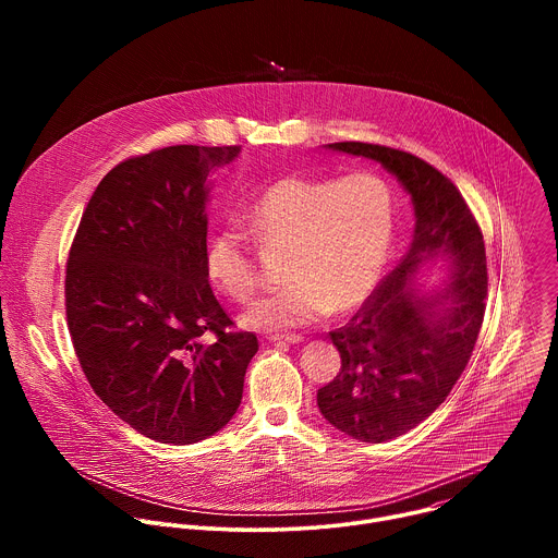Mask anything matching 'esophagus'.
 Listing matches in <instances>:
<instances>
[{"label": "esophagus", "mask_w": 558, "mask_h": 558, "mask_svg": "<svg viewBox=\"0 0 558 558\" xmlns=\"http://www.w3.org/2000/svg\"><path fill=\"white\" fill-rule=\"evenodd\" d=\"M269 342H274V344H280V342H284V344H300V342H304V338L295 336V333H284V336H271Z\"/></svg>", "instance_id": "34e87169"}]
</instances>
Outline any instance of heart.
Wrapping results in <instances>:
<instances>
[{
    "label": "heart",
    "instance_id": "b5f03b06",
    "mask_svg": "<svg viewBox=\"0 0 558 558\" xmlns=\"http://www.w3.org/2000/svg\"><path fill=\"white\" fill-rule=\"evenodd\" d=\"M392 194L371 174L342 179L282 177L241 209V225L260 247H280L282 284L241 317L250 329L313 325L331 311H355L375 289L392 238ZM209 282L235 302L250 300L260 274L247 238L235 227L214 231L205 247Z\"/></svg>",
    "mask_w": 558,
    "mask_h": 558
}]
</instances>
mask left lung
<instances>
[{"instance_id":"8db88e82","label":"left lung","mask_w":558,"mask_h":558,"mask_svg":"<svg viewBox=\"0 0 558 558\" xmlns=\"http://www.w3.org/2000/svg\"><path fill=\"white\" fill-rule=\"evenodd\" d=\"M333 151L381 163L411 194L413 243L362 308L331 331L342 368L317 390V407L344 435L381 444L422 424L461 377L480 336L488 269L480 225L448 177L402 149L344 141ZM449 260L441 288L422 292L418 267Z\"/></svg>"}]
</instances>
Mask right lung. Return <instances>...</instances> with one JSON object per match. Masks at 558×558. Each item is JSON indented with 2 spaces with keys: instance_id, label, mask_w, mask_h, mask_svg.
I'll list each match as a JSON object with an SVG mask.
<instances>
[{
  "instance_id": "right-lung-1",
  "label": "right lung",
  "mask_w": 558,
  "mask_h": 558,
  "mask_svg": "<svg viewBox=\"0 0 558 558\" xmlns=\"http://www.w3.org/2000/svg\"><path fill=\"white\" fill-rule=\"evenodd\" d=\"M241 145H172L112 168L65 267V315L93 390L161 444H196L241 407L258 351L205 274L209 174Z\"/></svg>"
}]
</instances>
